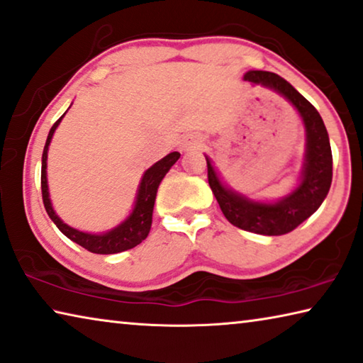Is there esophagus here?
Masks as SVG:
<instances>
[{
	"mask_svg": "<svg viewBox=\"0 0 363 363\" xmlns=\"http://www.w3.org/2000/svg\"><path fill=\"white\" fill-rule=\"evenodd\" d=\"M200 147V142L199 140H195V139H187L186 142L182 143V148L184 150H195V148H199Z\"/></svg>",
	"mask_w": 363,
	"mask_h": 363,
	"instance_id": "1",
	"label": "esophagus"
}]
</instances>
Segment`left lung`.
Segmentation results:
<instances>
[{
	"instance_id": "left-lung-1",
	"label": "left lung",
	"mask_w": 363,
	"mask_h": 363,
	"mask_svg": "<svg viewBox=\"0 0 363 363\" xmlns=\"http://www.w3.org/2000/svg\"><path fill=\"white\" fill-rule=\"evenodd\" d=\"M245 80L262 84L286 96L303 119L307 130V160L303 177L289 197L276 203H257L229 191L218 179L215 169L206 158L208 184L223 215L235 228L263 235H283L303 223L323 203L333 179V155L328 132L320 113L292 85L274 72L249 71Z\"/></svg>"
}]
</instances>
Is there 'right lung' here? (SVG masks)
Here are the masks:
<instances>
[{
  "instance_id": "right-lung-1",
  "label": "right lung",
  "mask_w": 363,
  "mask_h": 363,
  "mask_svg": "<svg viewBox=\"0 0 363 363\" xmlns=\"http://www.w3.org/2000/svg\"><path fill=\"white\" fill-rule=\"evenodd\" d=\"M65 116V114H62ZM62 116L56 121L53 128L50 129L47 143L43 148V157H42V199L45 210H47L48 216L51 218L57 229L72 240V242L84 247L85 250L91 252V254H100V255H109V254H119V252L134 249L135 245H139L143 239L147 238L152 228V215H153V205L155 199H157L158 186L166 172L171 169V166L179 160L181 153L172 152L166 155L163 160H160L158 163H155L150 169L145 171V174L142 177L139 194H137V202L132 215L125 220L121 226H118L113 231L106 234H87L80 233L77 229H72L71 226L62 223L60 218L56 216V213L51 208V202L48 199V186H47V155H48V145L51 142V137L55 134V129L60 124Z\"/></svg>"
}]
</instances>
